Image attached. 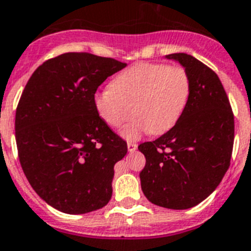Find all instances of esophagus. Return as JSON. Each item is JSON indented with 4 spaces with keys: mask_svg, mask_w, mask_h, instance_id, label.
I'll list each match as a JSON object with an SVG mask.
<instances>
[{
    "mask_svg": "<svg viewBox=\"0 0 251 251\" xmlns=\"http://www.w3.org/2000/svg\"><path fill=\"white\" fill-rule=\"evenodd\" d=\"M127 149H128V151H135V150L138 149V144H135V143H130V141H128L127 143Z\"/></svg>",
    "mask_w": 251,
    "mask_h": 251,
    "instance_id": "obj_1",
    "label": "esophagus"
}]
</instances>
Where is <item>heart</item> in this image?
I'll use <instances>...</instances> for the list:
<instances>
[{"label":"heart","mask_w":251,"mask_h":251,"mask_svg":"<svg viewBox=\"0 0 251 251\" xmlns=\"http://www.w3.org/2000/svg\"><path fill=\"white\" fill-rule=\"evenodd\" d=\"M191 95V78L183 67L162 63H138L113 78L110 87L93 97L99 116L110 127H120L134 140L149 131L160 135L171 130L182 116Z\"/></svg>","instance_id":"1"}]
</instances>
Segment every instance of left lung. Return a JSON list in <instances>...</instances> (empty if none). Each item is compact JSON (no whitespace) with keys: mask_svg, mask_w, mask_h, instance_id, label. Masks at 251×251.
Masks as SVG:
<instances>
[{"mask_svg":"<svg viewBox=\"0 0 251 251\" xmlns=\"http://www.w3.org/2000/svg\"><path fill=\"white\" fill-rule=\"evenodd\" d=\"M167 58L178 60L188 72L191 95L182 116L169 131L139 145L147 159L140 182L151 203L186 210L206 200L230 167L234 113L212 69L184 53Z\"/></svg>","mask_w":251,"mask_h":251,"instance_id":"8db88e82","label":"left lung"}]
</instances>
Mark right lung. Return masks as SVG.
Here are the masks:
<instances>
[{
	"mask_svg": "<svg viewBox=\"0 0 251 251\" xmlns=\"http://www.w3.org/2000/svg\"><path fill=\"white\" fill-rule=\"evenodd\" d=\"M125 63L65 53L39 65L15 117L19 159L34 191L69 215L92 212L112 196L113 167L127 144L99 116L93 97Z\"/></svg>",
	"mask_w": 251,
	"mask_h": 251,
	"instance_id": "1",
	"label": "right lung"
}]
</instances>
